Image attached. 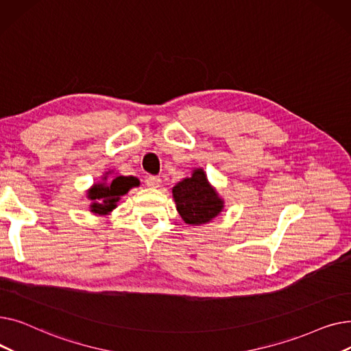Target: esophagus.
Instances as JSON below:
<instances>
[{
  "label": "esophagus",
  "mask_w": 351,
  "mask_h": 351,
  "mask_svg": "<svg viewBox=\"0 0 351 351\" xmlns=\"http://www.w3.org/2000/svg\"><path fill=\"white\" fill-rule=\"evenodd\" d=\"M160 183H162V179H160L159 176H149V178H146V185H147V188H152V189L159 188Z\"/></svg>",
  "instance_id": "obj_1"
}]
</instances>
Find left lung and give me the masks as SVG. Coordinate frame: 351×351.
<instances>
[{
    "label": "left lung",
    "mask_w": 351,
    "mask_h": 351,
    "mask_svg": "<svg viewBox=\"0 0 351 351\" xmlns=\"http://www.w3.org/2000/svg\"><path fill=\"white\" fill-rule=\"evenodd\" d=\"M176 210L185 223L204 226L210 223L225 209V200L208 180L204 168H195L172 188Z\"/></svg>",
    "instance_id": "1"
}]
</instances>
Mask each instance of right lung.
Here are the masks:
<instances>
[{
    "instance_id": "1",
    "label": "right lung",
    "mask_w": 351,
    "mask_h": 351,
    "mask_svg": "<svg viewBox=\"0 0 351 351\" xmlns=\"http://www.w3.org/2000/svg\"><path fill=\"white\" fill-rule=\"evenodd\" d=\"M105 172L102 180L94 183L86 191V199L90 202L89 212L97 216H108L114 209H117L119 200L132 188L141 185V182L135 176H122L119 173L109 175Z\"/></svg>"
}]
</instances>
